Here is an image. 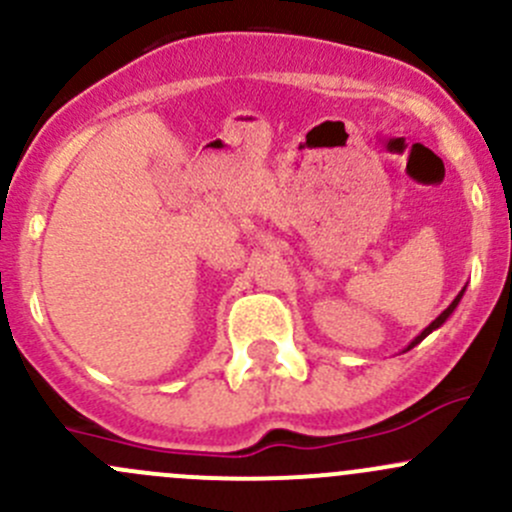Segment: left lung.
<instances>
[{
	"label": "left lung",
	"mask_w": 512,
	"mask_h": 512,
	"mask_svg": "<svg viewBox=\"0 0 512 512\" xmlns=\"http://www.w3.org/2000/svg\"><path fill=\"white\" fill-rule=\"evenodd\" d=\"M463 292H466V287H463V289H461V292H458V297H456V299H453V302H451V304H448V307H446V309H443V312H441V314H438V317H436V319H433V322H431V324H428V327H426V329H423V332H421V334H418V337L414 339V342H411V344H409V347H406V349H404V352H409V349H414V347H416V344H421V342H423V339H426V337H428V334H431V332H436V329H438V327H441V324H443V322H446V319H448V317H451V314H453V309H456V307H458V302H461Z\"/></svg>",
	"instance_id": "1"
}]
</instances>
